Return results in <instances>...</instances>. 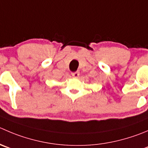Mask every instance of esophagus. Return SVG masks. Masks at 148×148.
I'll list each match as a JSON object with an SVG mask.
<instances>
[{
  "label": "esophagus",
  "mask_w": 148,
  "mask_h": 148,
  "mask_svg": "<svg viewBox=\"0 0 148 148\" xmlns=\"http://www.w3.org/2000/svg\"><path fill=\"white\" fill-rule=\"evenodd\" d=\"M71 76H72L73 77H74V78H77V77L79 76V71H76V72L71 73Z\"/></svg>",
  "instance_id": "obj_1"
}]
</instances>
